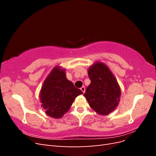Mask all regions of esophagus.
<instances>
[{
  "mask_svg": "<svg viewBox=\"0 0 156 156\" xmlns=\"http://www.w3.org/2000/svg\"><path fill=\"white\" fill-rule=\"evenodd\" d=\"M81 91L83 92V94L85 92V87H82L81 88Z\"/></svg>",
  "mask_w": 156,
  "mask_h": 156,
  "instance_id": "34e87169",
  "label": "esophagus"
}]
</instances>
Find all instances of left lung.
I'll list each match as a JSON object with an SVG mask.
<instances>
[{"instance_id": "obj_1", "label": "left lung", "mask_w": 156, "mask_h": 156, "mask_svg": "<svg viewBox=\"0 0 156 156\" xmlns=\"http://www.w3.org/2000/svg\"><path fill=\"white\" fill-rule=\"evenodd\" d=\"M88 73L91 83L84 96L94 111L99 115H107L115 109L120 101L121 91L116 79L101 62L92 66Z\"/></svg>"}]
</instances>
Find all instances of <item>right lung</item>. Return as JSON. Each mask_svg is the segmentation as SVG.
<instances>
[{
	"label": "right lung",
	"mask_w": 156,
	"mask_h": 156,
	"mask_svg": "<svg viewBox=\"0 0 156 156\" xmlns=\"http://www.w3.org/2000/svg\"><path fill=\"white\" fill-rule=\"evenodd\" d=\"M82 94L66 77L64 69L55 67L45 80L40 97L46 114L60 119L69 111L75 98Z\"/></svg>",
	"instance_id": "right-lung-1"
}]
</instances>
